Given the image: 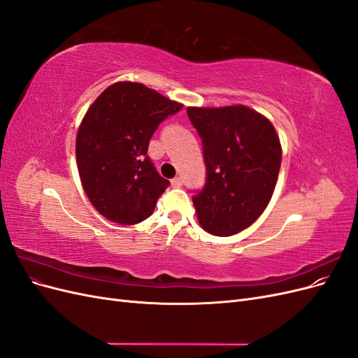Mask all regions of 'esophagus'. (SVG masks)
Returning a JSON list of instances; mask_svg holds the SVG:
<instances>
[{
    "mask_svg": "<svg viewBox=\"0 0 358 358\" xmlns=\"http://www.w3.org/2000/svg\"><path fill=\"white\" fill-rule=\"evenodd\" d=\"M171 185L175 187V188H179V187H182V178H175V179H171Z\"/></svg>",
    "mask_w": 358,
    "mask_h": 358,
    "instance_id": "esophagus-1",
    "label": "esophagus"
}]
</instances>
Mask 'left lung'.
Returning a JSON list of instances; mask_svg holds the SVG:
<instances>
[{
  "label": "left lung",
  "instance_id": "1",
  "mask_svg": "<svg viewBox=\"0 0 358 358\" xmlns=\"http://www.w3.org/2000/svg\"><path fill=\"white\" fill-rule=\"evenodd\" d=\"M201 138L204 187L192 196L197 218L213 236H233L263 213L276 185L282 150L272 122L245 106L188 107Z\"/></svg>",
  "mask_w": 358,
  "mask_h": 358
}]
</instances>
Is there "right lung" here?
Here are the masks:
<instances>
[{
  "label": "right lung",
  "instance_id": "1",
  "mask_svg": "<svg viewBox=\"0 0 358 358\" xmlns=\"http://www.w3.org/2000/svg\"><path fill=\"white\" fill-rule=\"evenodd\" d=\"M182 104L142 83L109 86L86 112L76 138L83 189L107 220L133 225L152 215L170 182L148 155L158 125Z\"/></svg>",
  "mask_w": 358,
  "mask_h": 358
}]
</instances>
